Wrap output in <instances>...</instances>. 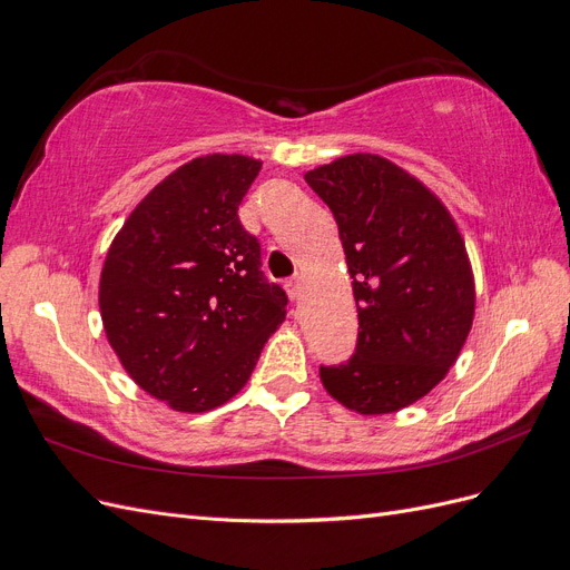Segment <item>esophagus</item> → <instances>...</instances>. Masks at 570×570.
I'll use <instances>...</instances> for the list:
<instances>
[{"label": "esophagus", "mask_w": 570, "mask_h": 570, "mask_svg": "<svg viewBox=\"0 0 570 570\" xmlns=\"http://www.w3.org/2000/svg\"><path fill=\"white\" fill-rule=\"evenodd\" d=\"M285 287H287V295L292 299H299L304 295V278H302V275H295V278L287 281Z\"/></svg>", "instance_id": "obj_1"}]
</instances>
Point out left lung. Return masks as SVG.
Here are the masks:
<instances>
[{
    "instance_id": "obj_1",
    "label": "left lung",
    "mask_w": 570,
    "mask_h": 570,
    "mask_svg": "<svg viewBox=\"0 0 570 570\" xmlns=\"http://www.w3.org/2000/svg\"><path fill=\"white\" fill-rule=\"evenodd\" d=\"M304 180L337 220L358 314L354 356L321 366V383L361 416L400 411L450 373L471 333L463 237L435 193L377 154H347Z\"/></svg>"
}]
</instances>
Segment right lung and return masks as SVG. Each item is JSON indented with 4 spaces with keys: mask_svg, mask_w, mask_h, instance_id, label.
<instances>
[{
    "mask_svg": "<svg viewBox=\"0 0 570 570\" xmlns=\"http://www.w3.org/2000/svg\"><path fill=\"white\" fill-rule=\"evenodd\" d=\"M262 170L206 154L166 176L114 237L99 314L120 366L174 411H212L243 390L287 295L266 283L262 247L237 218Z\"/></svg>",
    "mask_w": 570,
    "mask_h": 570,
    "instance_id": "add662e5",
    "label": "right lung"
}]
</instances>
